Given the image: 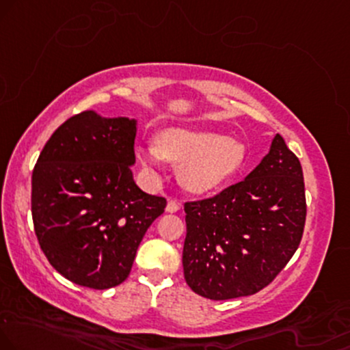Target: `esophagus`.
Listing matches in <instances>:
<instances>
[{"label":"esophagus","mask_w":350,"mask_h":350,"mask_svg":"<svg viewBox=\"0 0 350 350\" xmlns=\"http://www.w3.org/2000/svg\"><path fill=\"white\" fill-rule=\"evenodd\" d=\"M180 209H182V202L180 201L170 200L167 202V213H178Z\"/></svg>","instance_id":"1"}]
</instances>
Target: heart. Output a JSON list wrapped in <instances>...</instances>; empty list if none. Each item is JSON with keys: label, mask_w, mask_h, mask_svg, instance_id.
<instances>
[{"label": "heart", "mask_w": 350, "mask_h": 350, "mask_svg": "<svg viewBox=\"0 0 350 350\" xmlns=\"http://www.w3.org/2000/svg\"><path fill=\"white\" fill-rule=\"evenodd\" d=\"M142 170L161 180L167 161L180 167L183 187L193 193H208L230 180L245 159L241 142L213 131L167 129L159 141L137 149Z\"/></svg>", "instance_id": "heart-1"}]
</instances>
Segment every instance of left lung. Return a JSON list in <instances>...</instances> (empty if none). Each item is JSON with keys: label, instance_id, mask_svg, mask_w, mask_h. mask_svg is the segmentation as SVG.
<instances>
[{"label": "left lung", "instance_id": "left-lung-1", "mask_svg": "<svg viewBox=\"0 0 350 350\" xmlns=\"http://www.w3.org/2000/svg\"><path fill=\"white\" fill-rule=\"evenodd\" d=\"M183 273L198 295L228 300L260 292L294 256L307 219L299 157L275 135L241 182L185 202Z\"/></svg>", "mask_w": 350, "mask_h": 350}]
</instances>
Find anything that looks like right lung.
<instances>
[{
  "mask_svg": "<svg viewBox=\"0 0 350 350\" xmlns=\"http://www.w3.org/2000/svg\"><path fill=\"white\" fill-rule=\"evenodd\" d=\"M136 122L71 116L32 172V221L50 265L77 286L103 291L131 273L142 237L167 200L133 180Z\"/></svg>",
  "mask_w": 350,
  "mask_h": 350,
  "instance_id": "1",
  "label": "right lung"
}]
</instances>
